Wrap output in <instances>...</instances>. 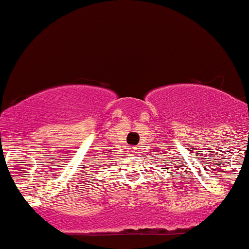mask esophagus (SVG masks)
Here are the masks:
<instances>
[{
    "mask_svg": "<svg viewBox=\"0 0 249 249\" xmlns=\"http://www.w3.org/2000/svg\"><path fill=\"white\" fill-rule=\"evenodd\" d=\"M129 154H130V155H132V156H134V155H135V154H137V152H135V150H134V147H132V149H130V150H129Z\"/></svg>",
    "mask_w": 249,
    "mask_h": 249,
    "instance_id": "1",
    "label": "esophagus"
}]
</instances>
